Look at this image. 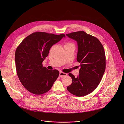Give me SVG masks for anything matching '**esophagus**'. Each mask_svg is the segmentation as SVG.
<instances>
[{
	"label": "esophagus",
	"mask_w": 124,
	"mask_h": 124,
	"mask_svg": "<svg viewBox=\"0 0 124 124\" xmlns=\"http://www.w3.org/2000/svg\"><path fill=\"white\" fill-rule=\"evenodd\" d=\"M67 75V73H64V72H62V71L60 72L59 76H60L61 78H63V77H64L66 76Z\"/></svg>",
	"instance_id": "1"
}]
</instances>
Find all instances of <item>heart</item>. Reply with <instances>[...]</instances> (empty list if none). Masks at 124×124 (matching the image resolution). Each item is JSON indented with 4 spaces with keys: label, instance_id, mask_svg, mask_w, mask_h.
<instances>
[{
    "label": "heart",
    "instance_id": "1",
    "mask_svg": "<svg viewBox=\"0 0 124 124\" xmlns=\"http://www.w3.org/2000/svg\"><path fill=\"white\" fill-rule=\"evenodd\" d=\"M71 44V43H67L66 45H67V44Z\"/></svg>",
    "mask_w": 124,
    "mask_h": 124
}]
</instances>
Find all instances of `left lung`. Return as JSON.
<instances>
[{
	"label": "left lung",
	"instance_id": "1",
	"mask_svg": "<svg viewBox=\"0 0 124 124\" xmlns=\"http://www.w3.org/2000/svg\"><path fill=\"white\" fill-rule=\"evenodd\" d=\"M66 35L75 40L78 46L77 61L80 63L78 76L71 73L72 83L67 89L71 94L82 96L92 93L99 85L106 69L104 47L96 38L83 31Z\"/></svg>",
	"mask_w": 124,
	"mask_h": 124
}]
</instances>
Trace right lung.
I'll return each mask as SVG.
<instances>
[{
	"label": "right lung",
	"instance_id": "right-lung-1",
	"mask_svg": "<svg viewBox=\"0 0 124 124\" xmlns=\"http://www.w3.org/2000/svg\"><path fill=\"white\" fill-rule=\"evenodd\" d=\"M63 37L65 38L63 34L36 32L24 39L17 48L15 61L17 75L30 92L41 94L53 86L59 71L48 70L43 67L42 62L48 56L51 48Z\"/></svg>",
	"mask_w": 124,
	"mask_h": 124
}]
</instances>
